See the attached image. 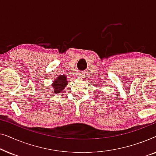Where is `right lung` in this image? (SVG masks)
Listing matches in <instances>:
<instances>
[{"mask_svg": "<svg viewBox=\"0 0 156 156\" xmlns=\"http://www.w3.org/2000/svg\"><path fill=\"white\" fill-rule=\"evenodd\" d=\"M67 84V77L64 75H60L54 81L52 87L54 89V92L58 94L61 92L63 89H65V87H66Z\"/></svg>", "mask_w": 156, "mask_h": 156, "instance_id": "obj_1", "label": "right lung"}]
</instances>
